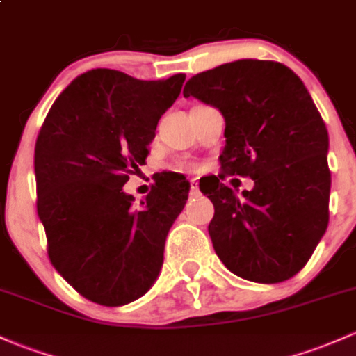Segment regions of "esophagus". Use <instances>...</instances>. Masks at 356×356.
Instances as JSON below:
<instances>
[{
  "label": "esophagus",
  "mask_w": 356,
  "mask_h": 356,
  "mask_svg": "<svg viewBox=\"0 0 356 356\" xmlns=\"http://www.w3.org/2000/svg\"><path fill=\"white\" fill-rule=\"evenodd\" d=\"M190 195H192V197H198V195H200V188H198L197 179H192V181H190Z\"/></svg>",
  "instance_id": "obj_1"
}]
</instances>
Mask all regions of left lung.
Segmentation results:
<instances>
[{
    "mask_svg": "<svg viewBox=\"0 0 356 356\" xmlns=\"http://www.w3.org/2000/svg\"><path fill=\"white\" fill-rule=\"evenodd\" d=\"M220 110L224 175L254 179L236 192L217 179L209 234L232 273L278 284L304 268L330 220V137L307 88L275 60L241 59L195 74L183 90Z\"/></svg>",
    "mask_w": 356,
    "mask_h": 356,
    "instance_id": "8db88e82",
    "label": "left lung"
}]
</instances>
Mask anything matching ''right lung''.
I'll return each mask as SVG.
<instances>
[{
  "label": "right lung",
  "instance_id": "right-lung-1",
  "mask_svg": "<svg viewBox=\"0 0 356 356\" xmlns=\"http://www.w3.org/2000/svg\"><path fill=\"white\" fill-rule=\"evenodd\" d=\"M185 74L143 81L91 70L57 97L35 143L37 212L54 268L83 297L117 307L151 289L164 241L188 198L185 178L156 183L140 207L122 190L149 154Z\"/></svg>",
  "mask_w": 356,
  "mask_h": 356
}]
</instances>
